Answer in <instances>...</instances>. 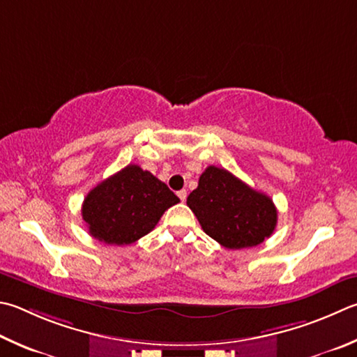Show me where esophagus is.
<instances>
[{
	"mask_svg": "<svg viewBox=\"0 0 357 357\" xmlns=\"http://www.w3.org/2000/svg\"><path fill=\"white\" fill-rule=\"evenodd\" d=\"M178 197H179V199L184 203L185 198H187V192H185V190H179V192H178Z\"/></svg>",
	"mask_w": 357,
	"mask_h": 357,
	"instance_id": "esophagus-1",
	"label": "esophagus"
}]
</instances>
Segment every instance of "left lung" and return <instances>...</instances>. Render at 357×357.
<instances>
[{
	"label": "left lung",
	"instance_id": "1",
	"mask_svg": "<svg viewBox=\"0 0 357 357\" xmlns=\"http://www.w3.org/2000/svg\"><path fill=\"white\" fill-rule=\"evenodd\" d=\"M207 236L229 250L261 245L276 228L273 199L251 189L225 168L207 167L198 187L187 197Z\"/></svg>",
	"mask_w": 357,
	"mask_h": 357
}]
</instances>
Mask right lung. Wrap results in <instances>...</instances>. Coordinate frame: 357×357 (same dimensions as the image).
I'll use <instances>...</instances> for the list:
<instances>
[{"label": "right lung", "mask_w": 357, "mask_h": 357, "mask_svg": "<svg viewBox=\"0 0 357 357\" xmlns=\"http://www.w3.org/2000/svg\"><path fill=\"white\" fill-rule=\"evenodd\" d=\"M179 198L150 172L129 164L87 193L82 220L90 236L107 245H129L154 229Z\"/></svg>", "instance_id": "1"}]
</instances>
